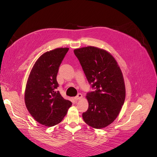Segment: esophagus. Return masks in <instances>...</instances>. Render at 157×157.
<instances>
[{
	"mask_svg": "<svg viewBox=\"0 0 157 157\" xmlns=\"http://www.w3.org/2000/svg\"><path fill=\"white\" fill-rule=\"evenodd\" d=\"M83 98V95H82L81 94H78V95L76 97H74V99H75L76 101H78L79 99H81V98Z\"/></svg>",
	"mask_w": 157,
	"mask_h": 157,
	"instance_id": "1",
	"label": "esophagus"
}]
</instances>
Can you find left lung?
<instances>
[{
    "label": "left lung",
    "instance_id": "obj_1",
    "mask_svg": "<svg viewBox=\"0 0 157 157\" xmlns=\"http://www.w3.org/2000/svg\"><path fill=\"white\" fill-rule=\"evenodd\" d=\"M88 83L95 88L86 98L88 109L83 113L89 126L100 129L109 125L117 118L124 104L125 85L120 66L113 55L95 46L75 49Z\"/></svg>",
    "mask_w": 157,
    "mask_h": 157
}]
</instances>
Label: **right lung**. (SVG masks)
Here are the masks:
<instances>
[{"instance_id": "obj_1", "label": "right lung", "mask_w": 157, "mask_h": 157, "mask_svg": "<svg viewBox=\"0 0 157 157\" xmlns=\"http://www.w3.org/2000/svg\"><path fill=\"white\" fill-rule=\"evenodd\" d=\"M69 50L59 48L43 53L30 72L25 91V103L31 116L40 124L53 127L62 121L72 105L56 89L60 65Z\"/></svg>"}]
</instances>
